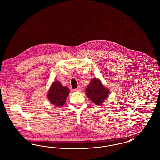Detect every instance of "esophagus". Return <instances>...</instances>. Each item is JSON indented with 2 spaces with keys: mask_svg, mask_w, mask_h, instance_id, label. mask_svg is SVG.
Listing matches in <instances>:
<instances>
[{
  "mask_svg": "<svg viewBox=\"0 0 160 160\" xmlns=\"http://www.w3.org/2000/svg\"><path fill=\"white\" fill-rule=\"evenodd\" d=\"M80 90H81V88H80V86H78V88H77L76 89H74V91L75 92L80 91Z\"/></svg>",
  "mask_w": 160,
  "mask_h": 160,
  "instance_id": "obj_1",
  "label": "esophagus"
}]
</instances>
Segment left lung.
Segmentation results:
<instances>
[{
    "label": "left lung",
    "instance_id": "left-lung-1",
    "mask_svg": "<svg viewBox=\"0 0 160 160\" xmlns=\"http://www.w3.org/2000/svg\"><path fill=\"white\" fill-rule=\"evenodd\" d=\"M109 90L104 87L98 78L92 79L86 89L88 97L97 105H101L109 94Z\"/></svg>",
    "mask_w": 160,
    "mask_h": 160
}]
</instances>
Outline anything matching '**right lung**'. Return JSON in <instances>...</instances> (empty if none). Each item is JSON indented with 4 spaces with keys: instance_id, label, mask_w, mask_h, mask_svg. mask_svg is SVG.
<instances>
[{
    "instance_id": "add662e5",
    "label": "right lung",
    "mask_w": 160,
    "mask_h": 160,
    "mask_svg": "<svg viewBox=\"0 0 160 160\" xmlns=\"http://www.w3.org/2000/svg\"><path fill=\"white\" fill-rule=\"evenodd\" d=\"M69 92L67 86H63L60 82L55 81L49 89L47 98L54 106H62L65 103Z\"/></svg>"
}]
</instances>
